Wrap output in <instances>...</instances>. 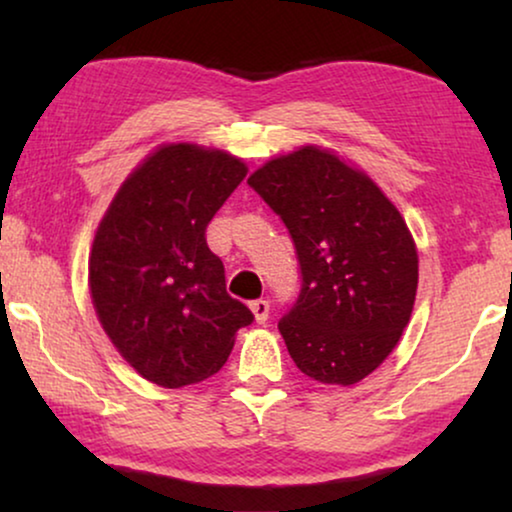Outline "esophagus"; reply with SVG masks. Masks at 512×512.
Segmentation results:
<instances>
[{
	"label": "esophagus",
	"instance_id": "obj_1",
	"mask_svg": "<svg viewBox=\"0 0 512 512\" xmlns=\"http://www.w3.org/2000/svg\"><path fill=\"white\" fill-rule=\"evenodd\" d=\"M251 307V312H254V317H256V321L258 324H265V321H268V314H270V303L268 300H254V303L249 305Z\"/></svg>",
	"mask_w": 512,
	"mask_h": 512
}]
</instances>
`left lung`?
Instances as JSON below:
<instances>
[{
    "instance_id": "8db88e82",
    "label": "left lung",
    "mask_w": 512,
    "mask_h": 512,
    "mask_svg": "<svg viewBox=\"0 0 512 512\" xmlns=\"http://www.w3.org/2000/svg\"><path fill=\"white\" fill-rule=\"evenodd\" d=\"M247 184L296 247L300 293L279 319L293 363L324 384L361 382L415 305L417 249L403 216L373 179L319 146L270 160Z\"/></svg>"
}]
</instances>
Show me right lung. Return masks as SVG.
<instances>
[{
	"mask_svg": "<svg viewBox=\"0 0 512 512\" xmlns=\"http://www.w3.org/2000/svg\"><path fill=\"white\" fill-rule=\"evenodd\" d=\"M247 177L240 158L167 144L118 188L88 261L104 333L139 375L167 389L219 373L254 314L226 291L205 230Z\"/></svg>",
	"mask_w": 512,
	"mask_h": 512,
	"instance_id": "add662e5",
	"label": "right lung"
}]
</instances>
